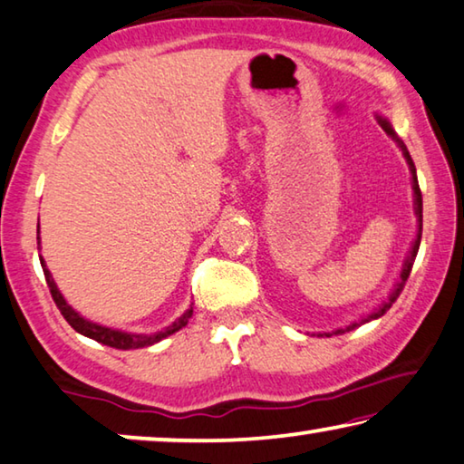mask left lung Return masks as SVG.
Instances as JSON below:
<instances>
[{
	"mask_svg": "<svg viewBox=\"0 0 464 464\" xmlns=\"http://www.w3.org/2000/svg\"><path fill=\"white\" fill-rule=\"evenodd\" d=\"M377 122L382 124V128L383 130H386L392 139H394L396 142H398V147H401V151H402V155H404V160H406V163H409V168H411V174H412V192H415V213H417V219H419V227H417V238H415V242H412V248H411V255L406 256V261H404V267H402V274H401V282L396 284V288L392 290V295L388 296V301H383L380 306H377V309L373 311V313H369L367 317H362L361 322H354V324H351V325H346V327H340V330H334V332H325V334H319V336H325V338H330V336H334V334H344V332H351V330H354V327H359V325H362V324H367V322H372V319H377V317H382L383 313H386L390 306H392V303L396 301L398 296H401V292H402V288H404V284H406V280H409V276H411V269H412V263H415V256H417V251H419V245H421V230H423V198H421V188H419V182H417V169H415V163H412V158L409 155V149L404 147V142L396 137V132L392 130V126H390V122L388 120H383L382 116H377Z\"/></svg>",
	"mask_w": 464,
	"mask_h": 464,
	"instance_id": "1",
	"label": "left lung"
}]
</instances>
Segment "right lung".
Here are the masks:
<instances>
[{
  "mask_svg": "<svg viewBox=\"0 0 464 464\" xmlns=\"http://www.w3.org/2000/svg\"><path fill=\"white\" fill-rule=\"evenodd\" d=\"M39 259H41V266H43V274H45L49 292H52L53 301H55V304H58V309L63 315V319H66V322L72 325L78 334H82V336H87L91 340L102 342V344H105V346L120 348V351H130V348L151 346V344H155V342L172 336L174 332L182 330V327L188 324V319L192 317V306H190V309H187V313L178 317L172 325L163 327L161 332H155V334H128V332L111 330V327L92 324V322H89V319H84L82 315H78L72 306L66 303V298L62 296V292L58 290V286H55L53 277H52V274H49V269L45 267V263H43V256H39Z\"/></svg>",
  "mask_w": 464,
  "mask_h": 464,
  "instance_id": "right-lung-1",
  "label": "right lung"
}]
</instances>
